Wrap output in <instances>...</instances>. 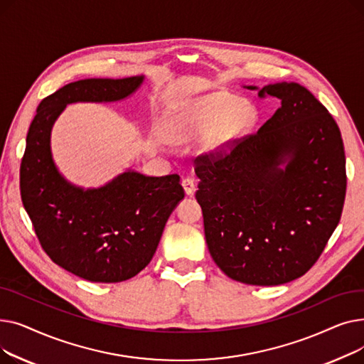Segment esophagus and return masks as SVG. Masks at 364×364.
Instances as JSON below:
<instances>
[{"label": "esophagus", "mask_w": 364, "mask_h": 364, "mask_svg": "<svg viewBox=\"0 0 364 364\" xmlns=\"http://www.w3.org/2000/svg\"><path fill=\"white\" fill-rule=\"evenodd\" d=\"M183 187H184V192H186L187 196H193L195 195V192H196V183H195L193 178H190V177L184 178L183 180Z\"/></svg>", "instance_id": "esophagus-1"}]
</instances>
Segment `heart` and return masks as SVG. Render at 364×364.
I'll return each instance as SVG.
<instances>
[{
  "mask_svg": "<svg viewBox=\"0 0 364 364\" xmlns=\"http://www.w3.org/2000/svg\"><path fill=\"white\" fill-rule=\"evenodd\" d=\"M258 117L255 105L240 102L237 95L227 91H217L190 102L183 109L176 129L180 137L208 134L206 151L221 155L254 129Z\"/></svg>",
  "mask_w": 364,
  "mask_h": 364,
  "instance_id": "obj_1",
  "label": "heart"
}]
</instances>
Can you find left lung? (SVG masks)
<instances>
[{
  "mask_svg": "<svg viewBox=\"0 0 364 364\" xmlns=\"http://www.w3.org/2000/svg\"><path fill=\"white\" fill-rule=\"evenodd\" d=\"M258 95L276 97L280 107L230 151L196 158V199L221 272L276 286L307 273L335 232L347 190L346 151L332 114L305 87L277 82Z\"/></svg>",
  "mask_w": 364,
  "mask_h": 364,
  "instance_id": "8db88e82",
  "label": "left lung"
}]
</instances>
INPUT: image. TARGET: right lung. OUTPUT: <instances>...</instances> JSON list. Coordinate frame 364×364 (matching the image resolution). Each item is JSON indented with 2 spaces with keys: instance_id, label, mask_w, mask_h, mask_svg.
<instances>
[{
  "instance_id": "right-lung-1",
  "label": "right lung",
  "mask_w": 364,
  "mask_h": 364,
  "mask_svg": "<svg viewBox=\"0 0 364 364\" xmlns=\"http://www.w3.org/2000/svg\"><path fill=\"white\" fill-rule=\"evenodd\" d=\"M144 76L70 82L46 97L29 127L21 164V195L46 254L62 269L97 283L139 274L156 252L164 227L184 198L180 176L125 171L99 188H81L55 168L50 136L66 105L118 102Z\"/></svg>"
}]
</instances>
